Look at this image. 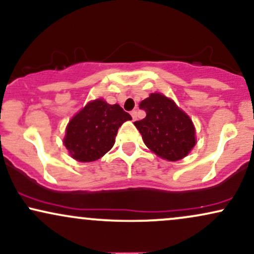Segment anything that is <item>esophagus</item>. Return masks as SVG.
I'll list each match as a JSON object with an SVG mask.
<instances>
[{
	"instance_id": "1",
	"label": "esophagus",
	"mask_w": 254,
	"mask_h": 254,
	"mask_svg": "<svg viewBox=\"0 0 254 254\" xmlns=\"http://www.w3.org/2000/svg\"><path fill=\"white\" fill-rule=\"evenodd\" d=\"M130 115H131V117H132V121L135 122L136 119H137V111H136V110L131 111V113H130Z\"/></svg>"
}]
</instances>
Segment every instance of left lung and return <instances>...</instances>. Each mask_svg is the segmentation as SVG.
Wrapping results in <instances>:
<instances>
[{
  "label": "left lung",
  "mask_w": 254,
  "mask_h": 254,
  "mask_svg": "<svg viewBox=\"0 0 254 254\" xmlns=\"http://www.w3.org/2000/svg\"><path fill=\"white\" fill-rule=\"evenodd\" d=\"M139 109L147 116L133 124L153 153L168 161H178L190 153L196 144L193 123L172 99L151 93Z\"/></svg>",
  "instance_id": "left-lung-1"
}]
</instances>
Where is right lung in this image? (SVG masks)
Wrapping results in <instances>:
<instances>
[{"label": "right lung", "mask_w": 254, "mask_h": 254, "mask_svg": "<svg viewBox=\"0 0 254 254\" xmlns=\"http://www.w3.org/2000/svg\"><path fill=\"white\" fill-rule=\"evenodd\" d=\"M131 119L117 104L110 105L103 99L89 101L66 125L63 143L72 159L95 161L113 147L121 125Z\"/></svg>", "instance_id": "obj_1"}]
</instances>
